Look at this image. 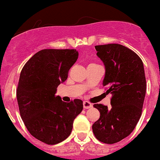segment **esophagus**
Listing matches in <instances>:
<instances>
[{"mask_svg":"<svg viewBox=\"0 0 160 160\" xmlns=\"http://www.w3.org/2000/svg\"><path fill=\"white\" fill-rule=\"evenodd\" d=\"M91 107H92V103H91L90 102H88V101H84L83 102V108L85 109L91 108Z\"/></svg>","mask_w":160,"mask_h":160,"instance_id":"34e87169","label":"esophagus"}]
</instances>
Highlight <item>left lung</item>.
Returning a JSON list of instances; mask_svg holds the SVG:
<instances>
[{
	"mask_svg": "<svg viewBox=\"0 0 160 160\" xmlns=\"http://www.w3.org/2000/svg\"><path fill=\"white\" fill-rule=\"evenodd\" d=\"M105 66L103 86L111 93V107L95 103L99 119L92 125L99 141L113 144L128 137L138 122L147 82L142 61L133 51L118 43L95 46Z\"/></svg>",
	"mask_w": 160,
	"mask_h": 160,
	"instance_id": "8db88e82",
	"label": "left lung"
}]
</instances>
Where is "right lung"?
<instances>
[{
	"label": "right lung",
	"instance_id": "add662e5",
	"mask_svg": "<svg viewBox=\"0 0 160 160\" xmlns=\"http://www.w3.org/2000/svg\"><path fill=\"white\" fill-rule=\"evenodd\" d=\"M78 57L75 49H43L27 61L20 73L17 88L20 116L29 133L48 145L69 137L73 121L82 111L81 99L66 103L56 95Z\"/></svg>",
	"mask_w": 160,
	"mask_h": 160
}]
</instances>
